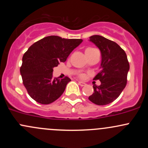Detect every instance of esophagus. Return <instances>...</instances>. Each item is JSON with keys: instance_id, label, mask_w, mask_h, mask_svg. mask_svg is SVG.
I'll list each match as a JSON object with an SVG mask.
<instances>
[{"instance_id": "34e87169", "label": "esophagus", "mask_w": 148, "mask_h": 148, "mask_svg": "<svg viewBox=\"0 0 148 148\" xmlns=\"http://www.w3.org/2000/svg\"><path fill=\"white\" fill-rule=\"evenodd\" d=\"M78 83H79V84L81 86H85V85H86V84H85L84 82H81V81L79 82Z\"/></svg>"}]
</instances>
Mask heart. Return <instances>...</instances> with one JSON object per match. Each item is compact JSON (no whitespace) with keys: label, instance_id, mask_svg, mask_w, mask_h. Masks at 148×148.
I'll return each mask as SVG.
<instances>
[{"label":"heart","instance_id":"obj_1","mask_svg":"<svg viewBox=\"0 0 148 148\" xmlns=\"http://www.w3.org/2000/svg\"><path fill=\"white\" fill-rule=\"evenodd\" d=\"M92 48H88V49H86V50H88V49H91Z\"/></svg>","mask_w":148,"mask_h":148}]
</instances>
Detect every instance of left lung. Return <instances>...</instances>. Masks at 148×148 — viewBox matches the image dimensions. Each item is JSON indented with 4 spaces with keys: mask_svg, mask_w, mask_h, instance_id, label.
I'll return each mask as SVG.
<instances>
[{
    "mask_svg": "<svg viewBox=\"0 0 148 148\" xmlns=\"http://www.w3.org/2000/svg\"><path fill=\"white\" fill-rule=\"evenodd\" d=\"M89 41L99 48L102 55L101 71L94 78L101 84H94L89 99L97 105H106L115 100L125 89L129 62L125 51L117 43L99 35L92 36Z\"/></svg>",
    "mask_w": 148,
    "mask_h": 148,
    "instance_id": "obj_1",
    "label": "left lung"
}]
</instances>
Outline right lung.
<instances>
[{
	"label": "right lung",
	"instance_id": "right-lung-1",
	"mask_svg": "<svg viewBox=\"0 0 148 148\" xmlns=\"http://www.w3.org/2000/svg\"><path fill=\"white\" fill-rule=\"evenodd\" d=\"M83 41L49 36L34 43L23 54L20 69L23 83L33 99L49 104L62 96L69 77L53 78V67L64 62L69 55Z\"/></svg>",
	"mask_w": 148,
	"mask_h": 148
}]
</instances>
